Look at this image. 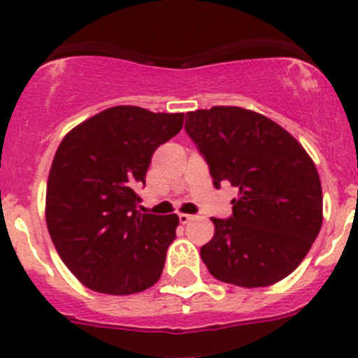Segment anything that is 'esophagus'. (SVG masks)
Wrapping results in <instances>:
<instances>
[{
    "label": "esophagus",
    "mask_w": 358,
    "mask_h": 358,
    "mask_svg": "<svg viewBox=\"0 0 358 358\" xmlns=\"http://www.w3.org/2000/svg\"><path fill=\"white\" fill-rule=\"evenodd\" d=\"M192 218H194L192 215H185V213H180V215H178V220H180V223H182V225H187V223H189Z\"/></svg>",
    "instance_id": "esophagus-1"
}]
</instances>
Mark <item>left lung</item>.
<instances>
[{
  "instance_id": "left-lung-1",
  "label": "left lung",
  "mask_w": 358,
  "mask_h": 358,
  "mask_svg": "<svg viewBox=\"0 0 358 358\" xmlns=\"http://www.w3.org/2000/svg\"><path fill=\"white\" fill-rule=\"evenodd\" d=\"M185 131L213 185L239 189L230 218H211L215 236L201 248L209 273L241 287L282 280L322 227V187L313 161L282 126L241 107L187 112Z\"/></svg>"
}]
</instances>
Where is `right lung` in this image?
Masks as SVG:
<instances>
[{"mask_svg":"<svg viewBox=\"0 0 358 358\" xmlns=\"http://www.w3.org/2000/svg\"><path fill=\"white\" fill-rule=\"evenodd\" d=\"M183 114L117 106L76 126L53 157L46 225L57 252L86 287L106 294L149 289L161 277L178 216L140 213L136 187Z\"/></svg>","mask_w":358,"mask_h":358,"instance_id":"1","label":"right lung"}]
</instances>
